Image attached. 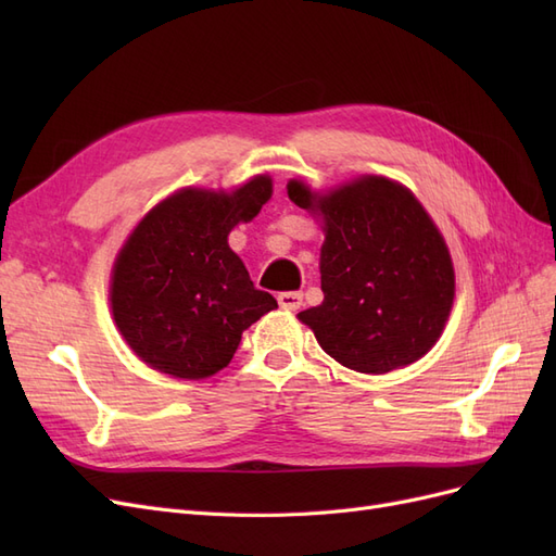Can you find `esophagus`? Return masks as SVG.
<instances>
[{
    "instance_id": "1",
    "label": "esophagus",
    "mask_w": 556,
    "mask_h": 556,
    "mask_svg": "<svg viewBox=\"0 0 556 556\" xmlns=\"http://www.w3.org/2000/svg\"><path fill=\"white\" fill-rule=\"evenodd\" d=\"M278 304L285 311H299L301 304H304V294H301V292H280Z\"/></svg>"
}]
</instances>
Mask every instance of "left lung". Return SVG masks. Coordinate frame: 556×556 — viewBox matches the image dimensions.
Segmentation results:
<instances>
[{"mask_svg":"<svg viewBox=\"0 0 556 556\" xmlns=\"http://www.w3.org/2000/svg\"><path fill=\"white\" fill-rule=\"evenodd\" d=\"M299 208L325 217V299L301 311L329 357L359 374L417 362L439 341L454 299L447 245L403 185L364 176L325 197L290 180Z\"/></svg>","mask_w":556,"mask_h":556,"instance_id":"1","label":"left lung"}]
</instances>
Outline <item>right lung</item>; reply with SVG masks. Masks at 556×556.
<instances>
[{"instance_id":"right-lung-1","label":"right lung","mask_w":556,"mask_h":556,"mask_svg":"<svg viewBox=\"0 0 556 556\" xmlns=\"http://www.w3.org/2000/svg\"><path fill=\"white\" fill-rule=\"evenodd\" d=\"M268 197V176L231 194L182 190L131 231L113 268L111 308L148 366L174 378H208L231 362L241 333L278 308L227 243L233 225L250 223Z\"/></svg>"}]
</instances>
